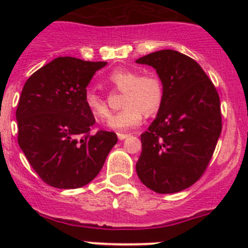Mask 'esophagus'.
Instances as JSON below:
<instances>
[{
  "label": "esophagus",
  "mask_w": 248,
  "mask_h": 248,
  "mask_svg": "<svg viewBox=\"0 0 248 248\" xmlns=\"http://www.w3.org/2000/svg\"><path fill=\"white\" fill-rule=\"evenodd\" d=\"M128 137V134H124V133H119L117 134V138H119L120 140H124Z\"/></svg>",
  "instance_id": "1"
}]
</instances>
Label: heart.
Returning a JSON list of instances; mask_svg holds the SVG:
<instances>
[{
	"mask_svg": "<svg viewBox=\"0 0 248 248\" xmlns=\"http://www.w3.org/2000/svg\"><path fill=\"white\" fill-rule=\"evenodd\" d=\"M109 81L120 91H124V110L107 121V127L117 132H126L139 126L146 115H152L162 106L164 97L163 80L158 74L149 72L140 76L137 69L116 68L109 74ZM85 106L96 119H104L109 115L104 99L94 90L85 93Z\"/></svg>",
	"mask_w": 248,
	"mask_h": 248,
	"instance_id": "1",
	"label": "heart"
}]
</instances>
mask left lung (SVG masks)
I'll list each match as a JSON object with an SVG mask.
<instances>
[{"mask_svg":"<svg viewBox=\"0 0 248 248\" xmlns=\"http://www.w3.org/2000/svg\"><path fill=\"white\" fill-rule=\"evenodd\" d=\"M136 62L156 69L164 84L156 119L140 137L137 174L156 193L184 191L205 171L221 136L218 93L202 67L179 51L161 50Z\"/></svg>","mask_w":248,"mask_h":248,"instance_id":"1","label":"left lung"}]
</instances>
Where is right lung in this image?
Wrapping results in <instances>:
<instances>
[{
    "instance_id": "right-lung-1",
    "label": "right lung",
    "mask_w": 248,
    "mask_h": 248,
    "mask_svg": "<svg viewBox=\"0 0 248 248\" xmlns=\"http://www.w3.org/2000/svg\"><path fill=\"white\" fill-rule=\"evenodd\" d=\"M104 66L57 57L25 82L16 109L17 142L50 186L74 189L91 182L117 142L114 132L90 133L96 121L84 101L87 85Z\"/></svg>"
}]
</instances>
